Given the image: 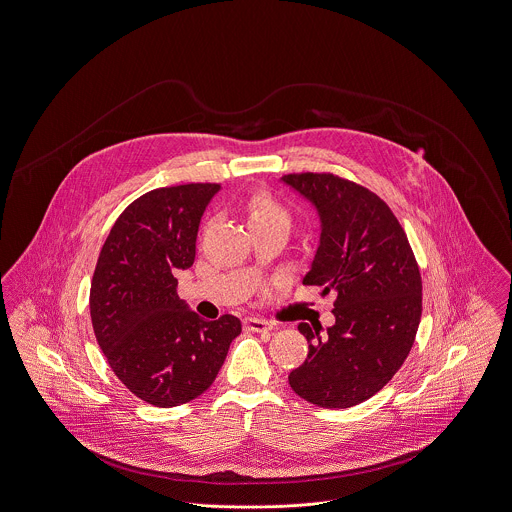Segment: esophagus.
<instances>
[{"mask_svg": "<svg viewBox=\"0 0 512 512\" xmlns=\"http://www.w3.org/2000/svg\"><path fill=\"white\" fill-rule=\"evenodd\" d=\"M243 326L247 332H257V334H265V332L273 330V326L261 318H245Z\"/></svg>", "mask_w": 512, "mask_h": 512, "instance_id": "34e87169", "label": "esophagus"}]
</instances>
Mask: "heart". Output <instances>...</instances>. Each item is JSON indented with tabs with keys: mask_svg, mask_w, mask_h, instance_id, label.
Listing matches in <instances>:
<instances>
[{
	"mask_svg": "<svg viewBox=\"0 0 512 512\" xmlns=\"http://www.w3.org/2000/svg\"><path fill=\"white\" fill-rule=\"evenodd\" d=\"M245 214L251 228L284 224L290 228V214L273 196L257 192L245 204Z\"/></svg>",
	"mask_w": 512,
	"mask_h": 512,
	"instance_id": "heart-1",
	"label": "heart"
}]
</instances>
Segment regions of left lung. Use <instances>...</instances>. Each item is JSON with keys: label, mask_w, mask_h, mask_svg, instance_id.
I'll list each match as a JSON object with an SVG mask.
<instances>
[{"label": "left lung", "mask_w": 512, "mask_h": 512, "mask_svg": "<svg viewBox=\"0 0 512 512\" xmlns=\"http://www.w3.org/2000/svg\"><path fill=\"white\" fill-rule=\"evenodd\" d=\"M320 218L304 284L334 290L336 324H298L306 361L292 391L322 408H349L379 393L410 353L422 316V279L391 208L371 190L326 172L281 178Z\"/></svg>", "instance_id": "8db88e82"}]
</instances>
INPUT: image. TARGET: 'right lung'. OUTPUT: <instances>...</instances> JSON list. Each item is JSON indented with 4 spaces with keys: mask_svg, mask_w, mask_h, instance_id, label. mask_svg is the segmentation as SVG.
I'll use <instances>...</instances> for the list:
<instances>
[{
    "mask_svg": "<svg viewBox=\"0 0 512 512\" xmlns=\"http://www.w3.org/2000/svg\"><path fill=\"white\" fill-rule=\"evenodd\" d=\"M220 184L157 188L115 220L94 271L90 316L115 377L135 397L171 408L218 377L241 322H206L180 300L176 271L192 267L200 220Z\"/></svg>",
    "mask_w": 512,
    "mask_h": 512,
    "instance_id": "1",
    "label": "right lung"
}]
</instances>
